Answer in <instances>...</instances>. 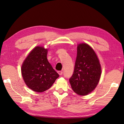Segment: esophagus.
<instances>
[{"label": "esophagus", "mask_w": 124, "mask_h": 124, "mask_svg": "<svg viewBox=\"0 0 124 124\" xmlns=\"http://www.w3.org/2000/svg\"><path fill=\"white\" fill-rule=\"evenodd\" d=\"M57 72H58V73H59V75L60 76L62 75V73H63V72L62 71H58Z\"/></svg>", "instance_id": "obj_1"}]
</instances>
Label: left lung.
I'll use <instances>...</instances> for the list:
<instances>
[{
  "mask_svg": "<svg viewBox=\"0 0 124 124\" xmlns=\"http://www.w3.org/2000/svg\"><path fill=\"white\" fill-rule=\"evenodd\" d=\"M102 73L100 61L94 49L86 43L77 45V55L74 72L69 81L72 90L85 96L98 85Z\"/></svg>",
  "mask_w": 124,
  "mask_h": 124,
  "instance_id": "8db88e82",
  "label": "left lung"
}]
</instances>
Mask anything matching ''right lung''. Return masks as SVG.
I'll use <instances>...</instances> for the list:
<instances>
[{"label": "right lung", "mask_w": 124, "mask_h": 124, "mask_svg": "<svg viewBox=\"0 0 124 124\" xmlns=\"http://www.w3.org/2000/svg\"><path fill=\"white\" fill-rule=\"evenodd\" d=\"M48 49L35 47L25 58L21 66V73L29 88L41 93L49 89L59 77L47 58Z\"/></svg>", "instance_id": "right-lung-1"}]
</instances>
